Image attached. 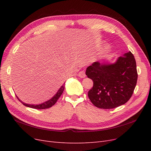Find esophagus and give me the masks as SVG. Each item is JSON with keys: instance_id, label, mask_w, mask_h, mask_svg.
<instances>
[{"instance_id": "obj_1", "label": "esophagus", "mask_w": 151, "mask_h": 151, "mask_svg": "<svg viewBox=\"0 0 151 151\" xmlns=\"http://www.w3.org/2000/svg\"><path fill=\"white\" fill-rule=\"evenodd\" d=\"M78 76L81 77V78H84V77H86V74H85V71L84 70H82L81 72H79V74Z\"/></svg>"}]
</instances>
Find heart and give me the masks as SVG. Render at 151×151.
I'll list each match as a JSON object with an SVG mask.
<instances>
[{
  "label": "heart",
  "mask_w": 151,
  "mask_h": 151,
  "mask_svg": "<svg viewBox=\"0 0 151 151\" xmlns=\"http://www.w3.org/2000/svg\"><path fill=\"white\" fill-rule=\"evenodd\" d=\"M109 49H110V47H109V46H106L105 47V48H104V52H108L109 50Z\"/></svg>",
  "instance_id": "heart-1"
}]
</instances>
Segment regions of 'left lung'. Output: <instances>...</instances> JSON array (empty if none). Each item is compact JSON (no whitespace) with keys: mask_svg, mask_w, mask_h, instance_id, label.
Returning <instances> with one entry per match:
<instances>
[{"mask_svg":"<svg viewBox=\"0 0 151 151\" xmlns=\"http://www.w3.org/2000/svg\"><path fill=\"white\" fill-rule=\"evenodd\" d=\"M86 74L93 81L88 92L91 101L99 108L112 109L126 103L131 98L137 81L136 62L130 52L116 62H95Z\"/></svg>","mask_w":151,"mask_h":151,"instance_id":"8db88e82","label":"left lung"}]
</instances>
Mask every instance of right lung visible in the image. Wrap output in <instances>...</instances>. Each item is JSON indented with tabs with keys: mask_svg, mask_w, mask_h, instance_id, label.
I'll return each mask as SVG.
<instances>
[{
	"mask_svg": "<svg viewBox=\"0 0 151 151\" xmlns=\"http://www.w3.org/2000/svg\"><path fill=\"white\" fill-rule=\"evenodd\" d=\"M65 88V83L63 84L61 87L60 88L58 89V91H57V93L55 94L48 101H45L44 103H42V104H26L24 103V102H22V101L18 98V97L17 96L18 100L19 101H21L22 103V104H23L24 106L29 107V108H32L34 109H47V108H49L50 107H52V106L56 103V102L57 101V100L58 99V98H60V96L62 95V94L63 92V90H64Z\"/></svg>",
	"mask_w": 151,
	"mask_h": 151,
	"instance_id": "right-lung-1",
	"label": "right lung"
}]
</instances>
